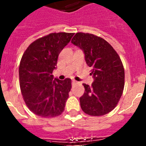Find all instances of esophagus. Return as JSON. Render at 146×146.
<instances>
[{"instance_id": "1", "label": "esophagus", "mask_w": 146, "mask_h": 146, "mask_svg": "<svg viewBox=\"0 0 146 146\" xmlns=\"http://www.w3.org/2000/svg\"><path fill=\"white\" fill-rule=\"evenodd\" d=\"M77 82L76 80H72V86H74V85L77 84Z\"/></svg>"}]
</instances>
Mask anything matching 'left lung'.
I'll list each match as a JSON object with an SVG mask.
<instances>
[{"label": "left lung", "mask_w": 146, "mask_h": 146, "mask_svg": "<svg viewBox=\"0 0 146 146\" xmlns=\"http://www.w3.org/2000/svg\"><path fill=\"white\" fill-rule=\"evenodd\" d=\"M72 43L83 50L94 78L91 86L83 84L85 93L80 98L82 111L92 116L108 114L117 106L124 88V68L119 55L106 40L91 33H77Z\"/></svg>", "instance_id": "left-lung-1"}]
</instances>
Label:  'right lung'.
<instances>
[{"label":"right lung","instance_id":"1","mask_svg":"<svg viewBox=\"0 0 146 146\" xmlns=\"http://www.w3.org/2000/svg\"><path fill=\"white\" fill-rule=\"evenodd\" d=\"M74 33H52L32 42L23 53L19 67L20 86L28 109L42 118L62 114L72 88V80L52 75L58 58Z\"/></svg>","mask_w":146,"mask_h":146}]
</instances>
